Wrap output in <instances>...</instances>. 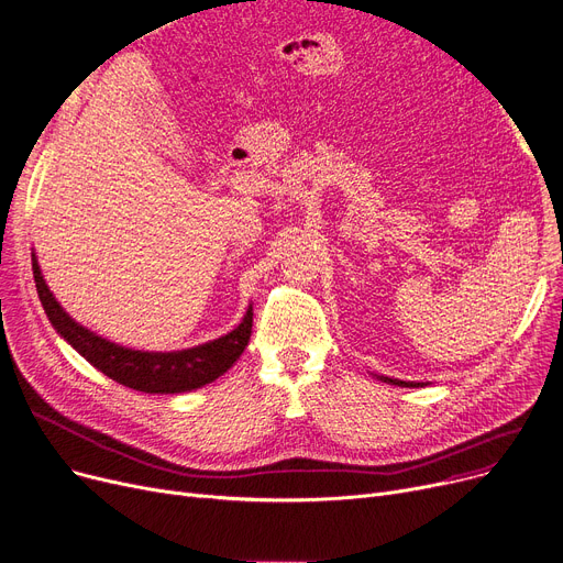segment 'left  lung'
<instances>
[{
  "instance_id": "obj_1",
  "label": "left lung",
  "mask_w": 563,
  "mask_h": 563,
  "mask_svg": "<svg viewBox=\"0 0 563 563\" xmlns=\"http://www.w3.org/2000/svg\"><path fill=\"white\" fill-rule=\"evenodd\" d=\"M384 382H390V384H398V386H422V384H411V382H400V379H388V377H384Z\"/></svg>"
}]
</instances>
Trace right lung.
Instances as JSON below:
<instances>
[{
	"label": "right lung",
	"mask_w": 563,
	"mask_h": 563,
	"mask_svg": "<svg viewBox=\"0 0 563 563\" xmlns=\"http://www.w3.org/2000/svg\"><path fill=\"white\" fill-rule=\"evenodd\" d=\"M33 279H36L43 309L58 334L68 341L97 371H102L113 382L141 393H184L211 384L227 373L243 354L252 334V307L243 322L227 336L197 345L181 352H136L95 336L86 327L77 324L54 300L38 261L33 256Z\"/></svg>",
	"instance_id": "right-lung-1"
}]
</instances>
